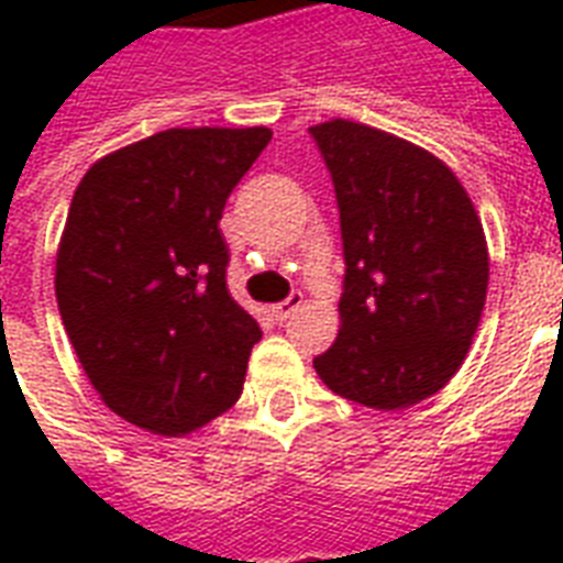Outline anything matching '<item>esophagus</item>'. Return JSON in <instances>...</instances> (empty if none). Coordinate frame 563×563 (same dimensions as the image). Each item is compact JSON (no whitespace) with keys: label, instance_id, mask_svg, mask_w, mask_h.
<instances>
[{"label":"esophagus","instance_id":"obj_1","mask_svg":"<svg viewBox=\"0 0 563 563\" xmlns=\"http://www.w3.org/2000/svg\"><path fill=\"white\" fill-rule=\"evenodd\" d=\"M300 307H303V291H291L289 298L280 300V303L274 307V318H277V321H286V318L295 316Z\"/></svg>","mask_w":563,"mask_h":563}]
</instances>
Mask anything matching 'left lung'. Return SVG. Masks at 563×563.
Masks as SVG:
<instances>
[{"instance_id":"obj_1","label":"left lung","mask_w":563,"mask_h":563,"mask_svg":"<svg viewBox=\"0 0 563 563\" xmlns=\"http://www.w3.org/2000/svg\"><path fill=\"white\" fill-rule=\"evenodd\" d=\"M309 134L333 178L344 247L342 330L312 365L347 400L406 409L441 391L471 351L488 291L482 221L418 145L347 119Z\"/></svg>"}]
</instances>
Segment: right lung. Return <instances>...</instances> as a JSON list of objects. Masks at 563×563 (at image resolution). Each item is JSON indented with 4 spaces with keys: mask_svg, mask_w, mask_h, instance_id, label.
<instances>
[{
    "mask_svg": "<svg viewBox=\"0 0 563 563\" xmlns=\"http://www.w3.org/2000/svg\"><path fill=\"white\" fill-rule=\"evenodd\" d=\"M268 128H169L92 163L55 295L84 374L128 423L187 435L242 394L260 324L230 298L221 212Z\"/></svg>",
    "mask_w": 563,
    "mask_h": 563,
    "instance_id": "1",
    "label": "right lung"
}]
</instances>
